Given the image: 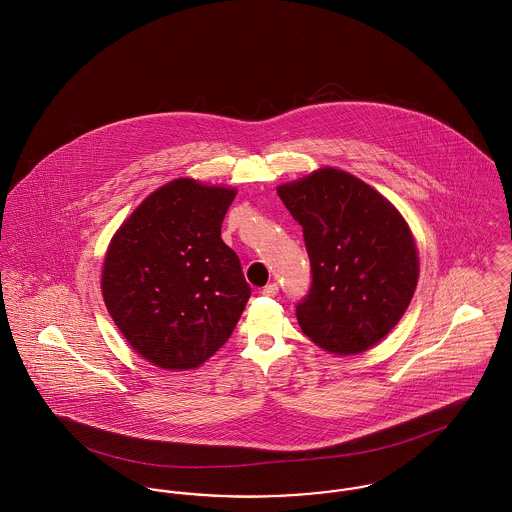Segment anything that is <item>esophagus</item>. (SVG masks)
Listing matches in <instances>:
<instances>
[{
    "instance_id": "obj_1",
    "label": "esophagus",
    "mask_w": 512,
    "mask_h": 512,
    "mask_svg": "<svg viewBox=\"0 0 512 512\" xmlns=\"http://www.w3.org/2000/svg\"><path fill=\"white\" fill-rule=\"evenodd\" d=\"M276 294H278V284H276V282H271V284H267V286L263 288V296L275 298Z\"/></svg>"
}]
</instances>
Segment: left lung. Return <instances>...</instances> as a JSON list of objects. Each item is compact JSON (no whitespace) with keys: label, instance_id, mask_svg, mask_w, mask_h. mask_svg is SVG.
Wrapping results in <instances>:
<instances>
[{"label":"left lung","instance_id":"8db88e82","mask_svg":"<svg viewBox=\"0 0 512 512\" xmlns=\"http://www.w3.org/2000/svg\"><path fill=\"white\" fill-rule=\"evenodd\" d=\"M302 226L312 267L296 304L306 337L335 354H358L405 314L419 276L413 236L394 206L353 175L325 167L278 187Z\"/></svg>","mask_w":512,"mask_h":512}]
</instances>
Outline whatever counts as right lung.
Returning a JSON list of instances; mask_svg holds the SVG:
<instances>
[{
	"instance_id": "add662e5",
	"label": "right lung",
	"mask_w": 512,
	"mask_h": 512,
	"mask_svg": "<svg viewBox=\"0 0 512 512\" xmlns=\"http://www.w3.org/2000/svg\"><path fill=\"white\" fill-rule=\"evenodd\" d=\"M236 191L177 179L120 226L103 265V298L124 339L167 370L197 368L232 335L251 296L222 237Z\"/></svg>"
}]
</instances>
